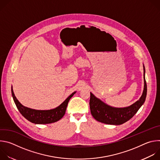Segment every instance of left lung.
<instances>
[{"mask_svg": "<svg viewBox=\"0 0 160 160\" xmlns=\"http://www.w3.org/2000/svg\"><path fill=\"white\" fill-rule=\"evenodd\" d=\"M145 69L144 67V76ZM144 78V88L142 96L134 104L124 108L111 107L96 98L90 92V108L92 117L98 122L109 125H121L131 119L146 100L147 94V84Z\"/></svg>", "mask_w": 160, "mask_h": 160, "instance_id": "8db88e82", "label": "left lung"}]
</instances>
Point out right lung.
Here are the masks:
<instances>
[{
    "mask_svg": "<svg viewBox=\"0 0 160 160\" xmlns=\"http://www.w3.org/2000/svg\"><path fill=\"white\" fill-rule=\"evenodd\" d=\"M12 96L16 106L21 115L30 122L35 124H48L58 122L64 115L67 105L75 92L72 93L60 106L51 110H35L22 106L14 96L11 88Z\"/></svg>",
    "mask_w": 160,
    "mask_h": 160,
    "instance_id": "right-lung-1",
    "label": "right lung"
}]
</instances>
